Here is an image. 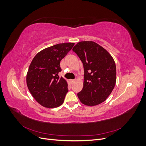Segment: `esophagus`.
Here are the masks:
<instances>
[{
  "label": "esophagus",
  "instance_id": "obj_1",
  "mask_svg": "<svg viewBox=\"0 0 146 146\" xmlns=\"http://www.w3.org/2000/svg\"><path fill=\"white\" fill-rule=\"evenodd\" d=\"M69 82L72 84V83L75 82V80H69Z\"/></svg>",
  "mask_w": 146,
  "mask_h": 146
}]
</instances>
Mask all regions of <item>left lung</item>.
<instances>
[{
    "label": "left lung",
    "mask_w": 146,
    "mask_h": 146,
    "mask_svg": "<svg viewBox=\"0 0 146 146\" xmlns=\"http://www.w3.org/2000/svg\"><path fill=\"white\" fill-rule=\"evenodd\" d=\"M72 50L84 68L83 87L77 94L79 100L87 106L104 102L116 82V67L112 56L94 41L78 42Z\"/></svg>",
    "instance_id": "left-lung-1"
}]
</instances>
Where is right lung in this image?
Returning <instances> with one entry per match:
<instances>
[{
	"mask_svg": "<svg viewBox=\"0 0 146 146\" xmlns=\"http://www.w3.org/2000/svg\"><path fill=\"white\" fill-rule=\"evenodd\" d=\"M74 45V42H64L47 47L39 52L30 64L27 85L34 99L44 107L56 108L63 103L68 83L58 76L60 63Z\"/></svg>",
	"mask_w": 146,
	"mask_h": 146,
	"instance_id": "1",
	"label": "right lung"
}]
</instances>
